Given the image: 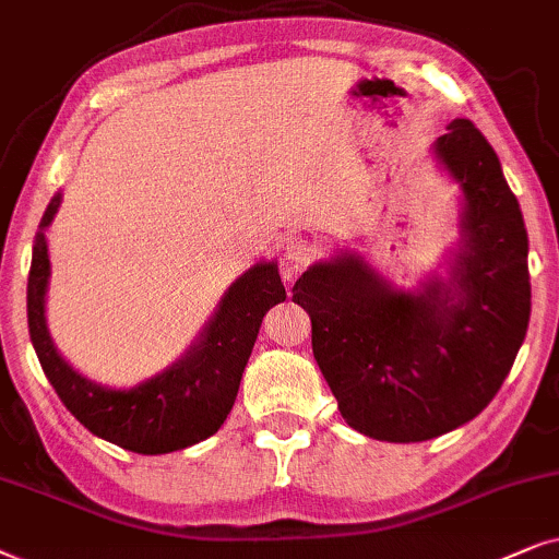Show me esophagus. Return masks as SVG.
<instances>
[{
  "instance_id": "esophagus-1",
  "label": "esophagus",
  "mask_w": 559,
  "mask_h": 559,
  "mask_svg": "<svg viewBox=\"0 0 559 559\" xmlns=\"http://www.w3.org/2000/svg\"><path fill=\"white\" fill-rule=\"evenodd\" d=\"M314 255H317V245L311 242V240H307V237H301V235L286 237L284 258L288 260V263L307 265L309 260H314Z\"/></svg>"
}]
</instances>
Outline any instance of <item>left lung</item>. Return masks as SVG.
Here are the masks:
<instances>
[{
	"instance_id": "1",
	"label": "left lung",
	"mask_w": 559,
	"mask_h": 559,
	"mask_svg": "<svg viewBox=\"0 0 559 559\" xmlns=\"http://www.w3.org/2000/svg\"><path fill=\"white\" fill-rule=\"evenodd\" d=\"M431 153L463 193L448 278L404 292L337 252L294 286L342 419L383 442L435 440L475 419L530 326V237L496 151L471 119H452Z\"/></svg>"
}]
</instances>
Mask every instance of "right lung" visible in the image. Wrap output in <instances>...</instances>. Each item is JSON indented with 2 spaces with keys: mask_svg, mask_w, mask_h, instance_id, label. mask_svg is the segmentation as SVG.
<instances>
[{
  "mask_svg": "<svg viewBox=\"0 0 559 559\" xmlns=\"http://www.w3.org/2000/svg\"><path fill=\"white\" fill-rule=\"evenodd\" d=\"M61 199V193H56L43 214L27 278L29 340L58 399L92 435L138 455H166L212 437L233 412L265 311L286 301L278 263L260 260L248 267L227 288L204 332L174 366L132 389H109L71 368L48 332L46 229Z\"/></svg>",
  "mask_w": 559,
  "mask_h": 559,
  "instance_id": "1",
  "label": "right lung"
}]
</instances>
